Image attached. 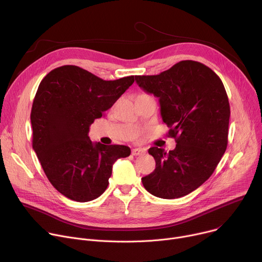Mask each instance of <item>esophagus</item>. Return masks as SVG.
Here are the masks:
<instances>
[{"label": "esophagus", "mask_w": 262, "mask_h": 262, "mask_svg": "<svg viewBox=\"0 0 262 262\" xmlns=\"http://www.w3.org/2000/svg\"><path fill=\"white\" fill-rule=\"evenodd\" d=\"M145 154V150L142 148H133L132 149V155L133 156H142Z\"/></svg>", "instance_id": "esophagus-1"}]
</instances>
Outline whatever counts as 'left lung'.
Wrapping results in <instances>:
<instances>
[{"label": "left lung", "mask_w": 262, "mask_h": 262, "mask_svg": "<svg viewBox=\"0 0 262 262\" xmlns=\"http://www.w3.org/2000/svg\"><path fill=\"white\" fill-rule=\"evenodd\" d=\"M137 84L159 98L163 122L177 146H152L155 170L141 179L150 194L173 199L201 186L215 171L228 143L230 106L220 77L207 66L181 61L157 75H136Z\"/></svg>", "instance_id": "1"}]
</instances>
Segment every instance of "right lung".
I'll return each mask as SVG.
<instances>
[{
    "label": "right lung",
    "mask_w": 262,
    "mask_h": 262,
    "mask_svg": "<svg viewBox=\"0 0 262 262\" xmlns=\"http://www.w3.org/2000/svg\"><path fill=\"white\" fill-rule=\"evenodd\" d=\"M134 79L131 75L103 80L65 65L41 80L31 112L33 148L48 181L69 199L86 202L99 197L117 159L130 156V147L93 143L88 133Z\"/></svg>",
    "instance_id": "obj_1"
}]
</instances>
